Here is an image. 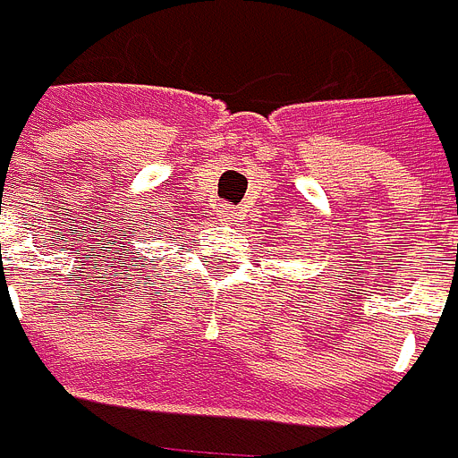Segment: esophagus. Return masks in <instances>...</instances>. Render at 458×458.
Listing matches in <instances>:
<instances>
[{
	"label": "esophagus",
	"instance_id": "esophagus-1",
	"mask_svg": "<svg viewBox=\"0 0 458 458\" xmlns=\"http://www.w3.org/2000/svg\"><path fill=\"white\" fill-rule=\"evenodd\" d=\"M219 219L226 221V224H229V221H234L237 219V208H234V206H221Z\"/></svg>",
	"mask_w": 458,
	"mask_h": 458
}]
</instances>
